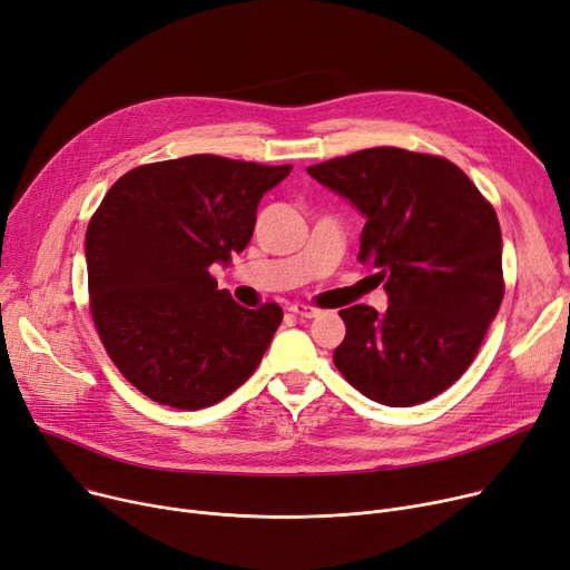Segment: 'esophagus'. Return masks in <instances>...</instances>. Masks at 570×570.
<instances>
[{
	"mask_svg": "<svg viewBox=\"0 0 570 570\" xmlns=\"http://www.w3.org/2000/svg\"><path fill=\"white\" fill-rule=\"evenodd\" d=\"M288 312L295 314V316H301V318H318L321 316V309L309 307V305H291Z\"/></svg>",
	"mask_w": 570,
	"mask_h": 570,
	"instance_id": "esophagus-1",
	"label": "esophagus"
}]
</instances>
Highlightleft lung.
<instances>
[{
	"instance_id": "left-lung-1",
	"label": "left lung",
	"mask_w": 570,
	"mask_h": 570,
	"mask_svg": "<svg viewBox=\"0 0 570 570\" xmlns=\"http://www.w3.org/2000/svg\"><path fill=\"white\" fill-rule=\"evenodd\" d=\"M367 222L357 261L376 267L387 309L340 312L346 337L333 361L365 397L423 404L471 365L503 301L494 207L448 159L370 147L309 166Z\"/></svg>"
}]
</instances>
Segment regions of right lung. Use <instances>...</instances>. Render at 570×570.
I'll return each instance as SVG.
<instances>
[{
  "instance_id": "1",
  "label": "right lung",
  "mask_w": 570,
  "mask_h": 570,
  "mask_svg": "<svg viewBox=\"0 0 570 570\" xmlns=\"http://www.w3.org/2000/svg\"><path fill=\"white\" fill-rule=\"evenodd\" d=\"M291 168L217 155L145 164L89 219V309L110 361L149 400L213 406L258 367L284 312L239 307L209 265L249 245L263 194Z\"/></svg>"
}]
</instances>
